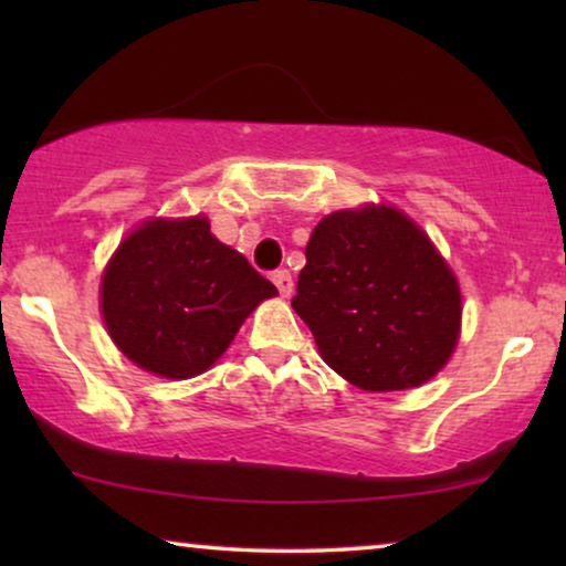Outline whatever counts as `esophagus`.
Masks as SVG:
<instances>
[{
    "label": "esophagus",
    "mask_w": 566,
    "mask_h": 566,
    "mask_svg": "<svg viewBox=\"0 0 566 566\" xmlns=\"http://www.w3.org/2000/svg\"><path fill=\"white\" fill-rule=\"evenodd\" d=\"M273 283L277 285V291H281L283 298H289L291 293H293V281H291L289 270H275V273H273Z\"/></svg>",
    "instance_id": "obj_1"
}]
</instances>
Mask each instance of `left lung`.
<instances>
[{
    "label": "left lung",
    "instance_id": "8db88e82",
    "mask_svg": "<svg viewBox=\"0 0 566 566\" xmlns=\"http://www.w3.org/2000/svg\"><path fill=\"white\" fill-rule=\"evenodd\" d=\"M291 306L324 363L366 391L424 384L459 339V283L430 239L386 206L319 221Z\"/></svg>",
    "mask_w": 566,
    "mask_h": 566
}]
</instances>
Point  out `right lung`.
<instances>
[{"label": "right lung", "instance_id": "obj_1", "mask_svg": "<svg viewBox=\"0 0 566 566\" xmlns=\"http://www.w3.org/2000/svg\"><path fill=\"white\" fill-rule=\"evenodd\" d=\"M277 289L221 244L206 219L149 221L113 254L103 316L136 366L165 378L211 368L262 298Z\"/></svg>", "mask_w": 566, "mask_h": 566}]
</instances>
